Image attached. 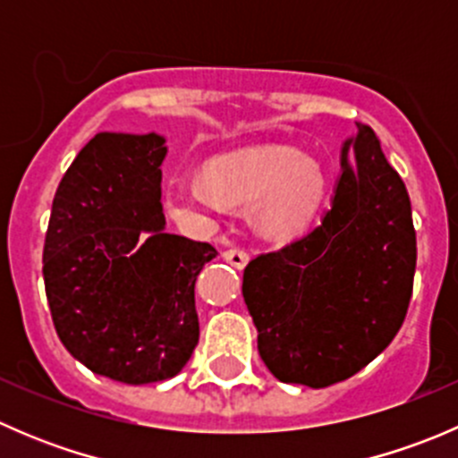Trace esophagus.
<instances>
[{"label": "esophagus", "mask_w": 458, "mask_h": 458, "mask_svg": "<svg viewBox=\"0 0 458 458\" xmlns=\"http://www.w3.org/2000/svg\"><path fill=\"white\" fill-rule=\"evenodd\" d=\"M221 257H224L228 263H233L234 267H243L248 263V259H250L243 248H225V250L221 252Z\"/></svg>", "instance_id": "obj_1"}]
</instances>
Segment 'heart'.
Listing matches in <instances>:
<instances>
[{
	"instance_id": "b5f03b06",
	"label": "heart",
	"mask_w": 458,
	"mask_h": 458,
	"mask_svg": "<svg viewBox=\"0 0 458 458\" xmlns=\"http://www.w3.org/2000/svg\"><path fill=\"white\" fill-rule=\"evenodd\" d=\"M326 195L318 161L293 148H250L208 161L206 177H174L165 186V208L183 225H210L225 201H257L266 233L285 237L306 228Z\"/></svg>"
}]
</instances>
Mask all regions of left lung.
Here are the masks:
<instances>
[{"label":"left lung","instance_id":"obj_1","mask_svg":"<svg viewBox=\"0 0 458 458\" xmlns=\"http://www.w3.org/2000/svg\"><path fill=\"white\" fill-rule=\"evenodd\" d=\"M350 145L357 171L347 165ZM341 168L315 228L243 270L259 354L284 383L345 381L390 345L408 315L417 233L405 183L361 123L345 141Z\"/></svg>","mask_w":458,"mask_h":458}]
</instances>
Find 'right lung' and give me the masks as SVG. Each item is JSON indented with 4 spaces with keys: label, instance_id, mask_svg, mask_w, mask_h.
<instances>
[{
    "label": "right lung",
    "instance_id": "right-lung-1",
    "mask_svg": "<svg viewBox=\"0 0 458 458\" xmlns=\"http://www.w3.org/2000/svg\"><path fill=\"white\" fill-rule=\"evenodd\" d=\"M165 140L99 132L59 182L44 242L55 330L88 370L141 386L182 372L199 344L195 281L216 250L165 233Z\"/></svg>",
    "mask_w": 458,
    "mask_h": 458
}]
</instances>
